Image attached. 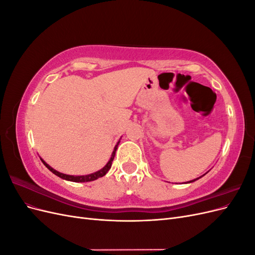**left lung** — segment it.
I'll return each mask as SVG.
<instances>
[{"mask_svg":"<svg viewBox=\"0 0 255 255\" xmlns=\"http://www.w3.org/2000/svg\"><path fill=\"white\" fill-rule=\"evenodd\" d=\"M200 177H201V176H200ZM200 177H198V179H200ZM198 179H196V180H198ZM196 180H192V181H190V182H188V183H191V182H195Z\"/></svg>","mask_w":255,"mask_h":255,"instance_id":"obj_1","label":"left lung"}]
</instances>
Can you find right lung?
<instances>
[{
    "label": "right lung",
    "mask_w": 255,
    "mask_h": 255,
    "mask_svg": "<svg viewBox=\"0 0 255 255\" xmlns=\"http://www.w3.org/2000/svg\"><path fill=\"white\" fill-rule=\"evenodd\" d=\"M118 144H119V142H118L117 144H116L115 149H114V151H113V154H112V157H111V159L109 160V163H107V164L101 169V170H99V171H97V172H95V173L87 174V175H68V174L60 173V172L56 171L55 169H53L51 166H49L47 163H45V161H44L43 159H41V158H40V159H41V161L43 163V165H44L45 167H47L51 172H53L55 175L61 177V179L67 180V181H71V182H76V183H79V182H90V181H95V180L99 179V177L104 176V175L107 173V171L110 170L111 167H112V163H113V160H114V157H115L116 150H117V148H118Z\"/></svg>",
    "instance_id": "add662e5"
}]
</instances>
